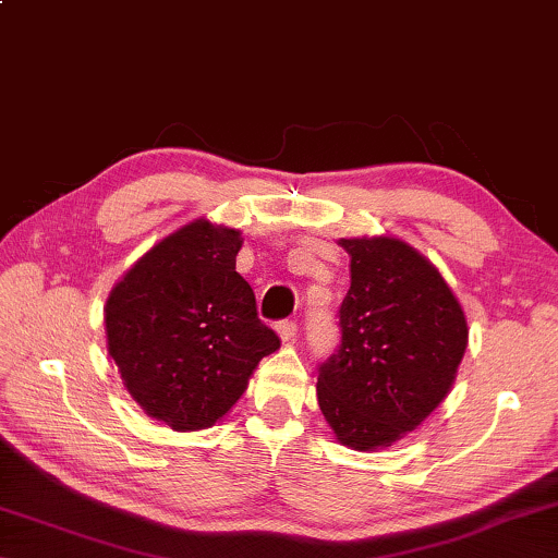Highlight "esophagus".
<instances>
[{
    "label": "esophagus",
    "mask_w": 558,
    "mask_h": 558,
    "mask_svg": "<svg viewBox=\"0 0 558 558\" xmlns=\"http://www.w3.org/2000/svg\"><path fill=\"white\" fill-rule=\"evenodd\" d=\"M278 335L282 338V342H290L298 338V323L295 320H282L278 323Z\"/></svg>",
    "instance_id": "esophagus-1"
}]
</instances>
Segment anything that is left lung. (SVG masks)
Listing matches in <instances>:
<instances>
[{"instance_id": "left-lung-1", "label": "left lung", "mask_w": 558, "mask_h": 558, "mask_svg": "<svg viewBox=\"0 0 558 558\" xmlns=\"http://www.w3.org/2000/svg\"><path fill=\"white\" fill-rule=\"evenodd\" d=\"M350 290L340 344L317 367V404L340 445L373 452L445 400L466 350V317L422 253L390 235L342 238Z\"/></svg>"}]
</instances>
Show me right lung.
<instances>
[{
    "mask_svg": "<svg viewBox=\"0 0 558 558\" xmlns=\"http://www.w3.org/2000/svg\"><path fill=\"white\" fill-rule=\"evenodd\" d=\"M243 238L206 218L156 243L113 286L106 342L129 395L175 432L206 429L280 348L235 272Z\"/></svg>",
    "mask_w": 558,
    "mask_h": 558,
    "instance_id": "1",
    "label": "right lung"
}]
</instances>
